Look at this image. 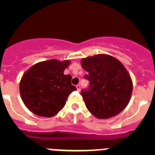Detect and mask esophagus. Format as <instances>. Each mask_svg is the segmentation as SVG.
<instances>
[{"instance_id":"1","label":"esophagus","mask_w":155,"mask_h":155,"mask_svg":"<svg viewBox=\"0 0 155 155\" xmlns=\"http://www.w3.org/2000/svg\"><path fill=\"white\" fill-rule=\"evenodd\" d=\"M76 87H77V90H78V91H80V90H81V85H80V84H78V85L76 86Z\"/></svg>"}]
</instances>
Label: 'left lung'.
I'll list each match as a JSON object with an SVG mask.
<instances>
[{"label":"left lung","mask_w":155,"mask_h":155,"mask_svg":"<svg viewBox=\"0 0 155 155\" xmlns=\"http://www.w3.org/2000/svg\"><path fill=\"white\" fill-rule=\"evenodd\" d=\"M82 68L89 87L81 95L90 113L98 119H109L124 110L133 91L131 78L119 60L106 54L83 58Z\"/></svg>","instance_id":"1"}]
</instances>
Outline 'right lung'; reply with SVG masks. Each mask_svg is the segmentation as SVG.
<instances>
[{
	"instance_id": "obj_1",
	"label": "right lung",
	"mask_w": 155,
	"mask_h": 155,
	"mask_svg": "<svg viewBox=\"0 0 155 155\" xmlns=\"http://www.w3.org/2000/svg\"><path fill=\"white\" fill-rule=\"evenodd\" d=\"M70 61L55 59L35 64L23 74L20 81V94L31 113L52 117L64 107L68 97L77 90L71 84L72 77L64 71Z\"/></svg>"
}]
</instances>
